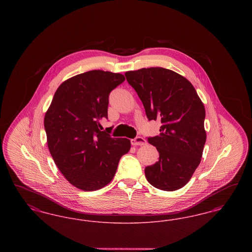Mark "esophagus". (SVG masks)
Wrapping results in <instances>:
<instances>
[{
    "label": "esophagus",
    "instance_id": "esophagus-1",
    "mask_svg": "<svg viewBox=\"0 0 252 252\" xmlns=\"http://www.w3.org/2000/svg\"><path fill=\"white\" fill-rule=\"evenodd\" d=\"M146 144V141L144 140L143 137H136V138H134V139H132L131 140V144L132 145H134V146H136V145H144V144Z\"/></svg>",
    "mask_w": 252,
    "mask_h": 252
}]
</instances>
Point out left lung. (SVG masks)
Listing matches in <instances>:
<instances>
[{
	"label": "left lung",
	"mask_w": 252,
	"mask_h": 252,
	"mask_svg": "<svg viewBox=\"0 0 252 252\" xmlns=\"http://www.w3.org/2000/svg\"><path fill=\"white\" fill-rule=\"evenodd\" d=\"M143 102L148 120H159V135L147 138L159 154L144 169L148 182L159 190L185 186L199 165L206 143L205 108L189 80L171 70L152 67L125 73Z\"/></svg>",
	"instance_id": "obj_1"
}]
</instances>
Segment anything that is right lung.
<instances>
[{
    "label": "right lung",
    "mask_w": 252,
    "mask_h": 252,
    "mask_svg": "<svg viewBox=\"0 0 252 252\" xmlns=\"http://www.w3.org/2000/svg\"><path fill=\"white\" fill-rule=\"evenodd\" d=\"M125 79L121 73L100 70L77 74L60 85L45 113L53 159L65 179L83 191L108 184L130 149L128 139L111 138L100 125L108 119L110 92Z\"/></svg>",
    "instance_id": "add662e5"
}]
</instances>
